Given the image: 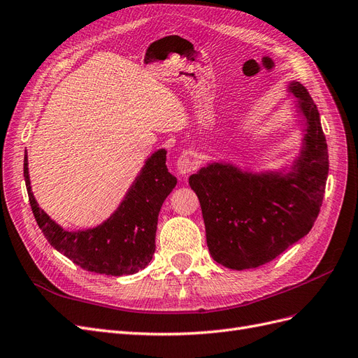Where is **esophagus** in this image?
Masks as SVG:
<instances>
[{"instance_id":"1","label":"esophagus","mask_w":358,"mask_h":358,"mask_svg":"<svg viewBox=\"0 0 358 358\" xmlns=\"http://www.w3.org/2000/svg\"><path fill=\"white\" fill-rule=\"evenodd\" d=\"M178 171L180 173V175H188V173H191L194 169H196L197 166V161H196V155H194L192 152H185L182 154L179 158H178Z\"/></svg>"}]
</instances>
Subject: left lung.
Returning <instances> with one entry per match:
<instances>
[{
	"label": "left lung",
	"instance_id": "8db88e82",
	"mask_svg": "<svg viewBox=\"0 0 358 358\" xmlns=\"http://www.w3.org/2000/svg\"><path fill=\"white\" fill-rule=\"evenodd\" d=\"M292 112L300 116V149L289 164L254 171L216 159L189 176L200 200L212 258L227 268H255L305 237L329 176V150L320 112L306 88L289 80Z\"/></svg>",
	"mask_w": 358,
	"mask_h": 358
}]
</instances>
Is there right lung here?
Segmentation results:
<instances>
[{
    "label": "right lung",
    "mask_w": 358,
    "mask_h": 358,
    "mask_svg": "<svg viewBox=\"0 0 358 358\" xmlns=\"http://www.w3.org/2000/svg\"><path fill=\"white\" fill-rule=\"evenodd\" d=\"M166 149L145 159L138 175L109 218L82 230H66L43 210L31 189L28 155L24 178L32 213L48 242L88 272L122 276L145 268L155 252L158 213L178 179L166 166Z\"/></svg>",
    "instance_id": "obj_1"
}]
</instances>
